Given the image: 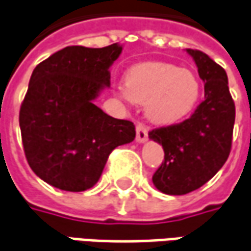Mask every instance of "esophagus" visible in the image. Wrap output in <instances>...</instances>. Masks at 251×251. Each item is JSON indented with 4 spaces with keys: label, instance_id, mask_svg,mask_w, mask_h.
Returning a JSON list of instances; mask_svg holds the SVG:
<instances>
[{
    "label": "esophagus",
    "instance_id": "obj_1",
    "mask_svg": "<svg viewBox=\"0 0 251 251\" xmlns=\"http://www.w3.org/2000/svg\"><path fill=\"white\" fill-rule=\"evenodd\" d=\"M148 139V129L144 124L139 122L136 126V140L137 143H144Z\"/></svg>",
    "mask_w": 251,
    "mask_h": 251
}]
</instances>
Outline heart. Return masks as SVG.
<instances>
[{"mask_svg": "<svg viewBox=\"0 0 251 251\" xmlns=\"http://www.w3.org/2000/svg\"><path fill=\"white\" fill-rule=\"evenodd\" d=\"M198 76L168 63H140L125 74L119 95L134 103H147V114L158 124H175L187 117L201 97Z\"/></svg>", "mask_w": 251, "mask_h": 251, "instance_id": "b5f03b06", "label": "heart"}]
</instances>
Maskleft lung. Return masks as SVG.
Listing matches in <instances>:
<instances>
[{
  "instance_id": "left-lung-1",
  "label": "left lung",
  "mask_w": 251,
  "mask_h": 251,
  "mask_svg": "<svg viewBox=\"0 0 251 251\" xmlns=\"http://www.w3.org/2000/svg\"><path fill=\"white\" fill-rule=\"evenodd\" d=\"M204 82V100L190 118L148 133L165 151L152 183L168 195L201 188L223 168L232 144L235 103L224 68L201 50L187 49Z\"/></svg>"
}]
</instances>
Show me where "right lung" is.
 Here are the masks:
<instances>
[{
    "label": "right lung",
    "instance_id": "obj_1",
    "mask_svg": "<svg viewBox=\"0 0 251 251\" xmlns=\"http://www.w3.org/2000/svg\"><path fill=\"white\" fill-rule=\"evenodd\" d=\"M122 47H67L32 71L19 124L32 172L59 190L81 192L99 181L114 148L134 140V125L107 115L93 100L110 86Z\"/></svg>",
    "mask_w": 251,
    "mask_h": 251
}]
</instances>
